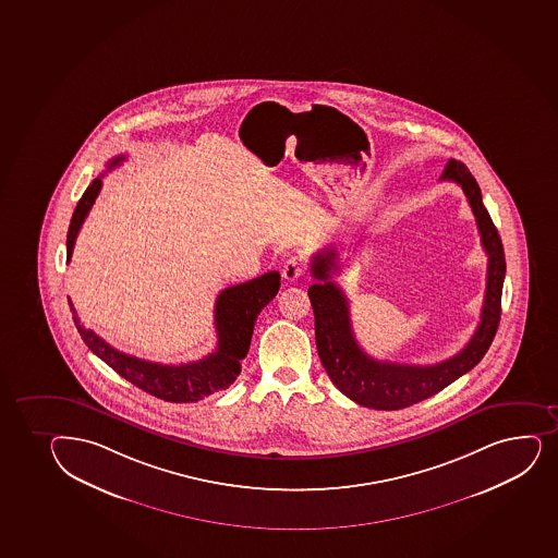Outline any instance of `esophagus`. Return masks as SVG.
<instances>
[{"instance_id":"obj_1","label":"esophagus","mask_w":558,"mask_h":558,"mask_svg":"<svg viewBox=\"0 0 558 558\" xmlns=\"http://www.w3.org/2000/svg\"><path fill=\"white\" fill-rule=\"evenodd\" d=\"M306 275V270L300 264L299 258H289L283 264L282 276L286 282H299L302 276Z\"/></svg>"}]
</instances>
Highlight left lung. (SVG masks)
I'll list each match as a JSON object with an SVG mask.
<instances>
[{
	"label": "left lung",
	"instance_id": "left-lung-1",
	"mask_svg": "<svg viewBox=\"0 0 558 558\" xmlns=\"http://www.w3.org/2000/svg\"><path fill=\"white\" fill-rule=\"evenodd\" d=\"M440 180H451L462 187L474 211L481 243L488 256L486 291L481 323L466 347L450 360L435 365H400L378 361L363 352L350 323V307L341 288L331 280L339 270L336 248H324L312 259V276L317 278L307 289L315 315V341L324 371L342 395L363 408L396 411L437 395L462 374L472 371L490 348L501 318V291L505 280V252L498 228L486 211L480 184L466 166L451 160Z\"/></svg>",
	"mask_w": 558,
	"mask_h": 558
}]
</instances>
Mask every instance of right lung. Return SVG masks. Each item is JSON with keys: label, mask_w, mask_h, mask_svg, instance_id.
Returning a JSON list of instances; mask_svg holds the SVG:
<instances>
[{"label": "right lung", "mask_w": 558, "mask_h": 558, "mask_svg": "<svg viewBox=\"0 0 558 558\" xmlns=\"http://www.w3.org/2000/svg\"><path fill=\"white\" fill-rule=\"evenodd\" d=\"M125 156H116L107 163V169L118 168ZM101 177L92 180L83 197L73 211L72 222L68 228L66 262L72 259L73 245L77 240L78 230L90 211L92 204L101 190ZM280 289V275L276 270L238 283L221 291L216 300V331L217 348L203 360L180 365H162L153 361L138 360L126 355L120 350L102 341L96 331L84 328L72 300L68 299L72 310L73 323L83 337L84 344L105 361L121 378L136 385L138 389L160 398L163 402L190 403L198 402L217 390H225L234 384L240 376L241 361L245 360L251 347L252 331L258 318L270 300L275 299Z\"/></svg>", "instance_id": "right-lung-1"}]
</instances>
